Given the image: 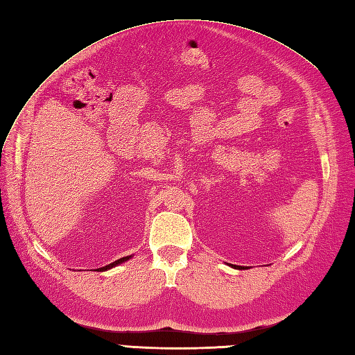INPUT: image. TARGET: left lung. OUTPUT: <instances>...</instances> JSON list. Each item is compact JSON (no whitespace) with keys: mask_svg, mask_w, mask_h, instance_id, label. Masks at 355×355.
<instances>
[{"mask_svg":"<svg viewBox=\"0 0 355 355\" xmlns=\"http://www.w3.org/2000/svg\"><path fill=\"white\" fill-rule=\"evenodd\" d=\"M230 266H232V268H239V270H243L244 266H237V265H230Z\"/></svg>","mask_w":355,"mask_h":355,"instance_id":"obj_1","label":"left lung"}]
</instances>
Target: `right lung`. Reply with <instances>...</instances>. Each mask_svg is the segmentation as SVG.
Returning <instances> with one entry per match:
<instances>
[{
    "label": "right lung",
    "mask_w": 355,
    "mask_h": 355,
    "mask_svg": "<svg viewBox=\"0 0 355 355\" xmlns=\"http://www.w3.org/2000/svg\"><path fill=\"white\" fill-rule=\"evenodd\" d=\"M132 256H125V257H121V259H118V261H115V262H112V263H110V265H106V266H102V268H99L101 271H108V270H111V268H114V266H116V265H120V263H123V262H127L128 259H130Z\"/></svg>",
    "instance_id": "right-lung-1"
}]
</instances>
